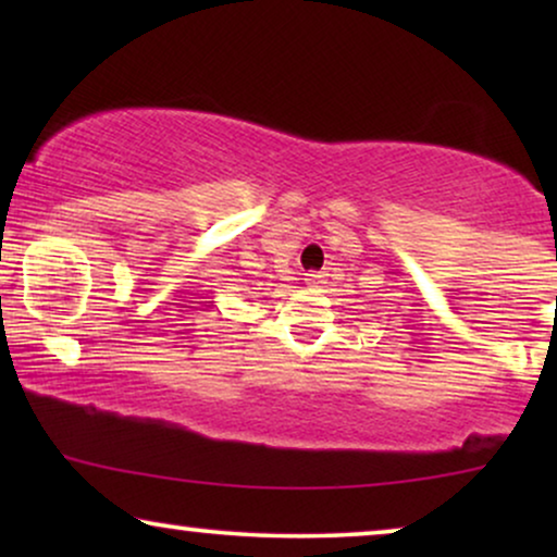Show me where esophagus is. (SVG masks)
Listing matches in <instances>:
<instances>
[{
    "instance_id": "34e87169",
    "label": "esophagus",
    "mask_w": 557,
    "mask_h": 557,
    "mask_svg": "<svg viewBox=\"0 0 557 557\" xmlns=\"http://www.w3.org/2000/svg\"><path fill=\"white\" fill-rule=\"evenodd\" d=\"M304 281H307L309 286H322L324 284V276H322V273L311 271V273H307V276H304Z\"/></svg>"
}]
</instances>
